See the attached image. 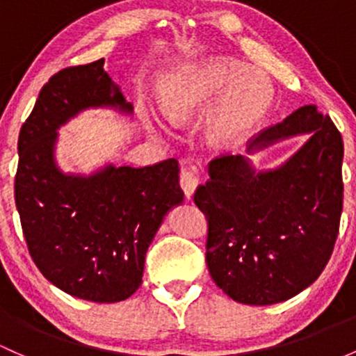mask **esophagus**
Wrapping results in <instances>:
<instances>
[{
    "instance_id": "obj_1",
    "label": "esophagus",
    "mask_w": 356,
    "mask_h": 356,
    "mask_svg": "<svg viewBox=\"0 0 356 356\" xmlns=\"http://www.w3.org/2000/svg\"><path fill=\"white\" fill-rule=\"evenodd\" d=\"M198 183H200V178H198L197 168L183 163L181 164V175H179V185H181L183 192H185L186 197H192L195 190H197Z\"/></svg>"
}]
</instances>
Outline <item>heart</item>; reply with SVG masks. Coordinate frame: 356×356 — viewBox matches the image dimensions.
Here are the masks:
<instances>
[{
	"mask_svg": "<svg viewBox=\"0 0 356 356\" xmlns=\"http://www.w3.org/2000/svg\"><path fill=\"white\" fill-rule=\"evenodd\" d=\"M205 137L216 149L239 146L270 112L275 90L270 79L229 57H209L186 64L164 90V112L186 120L212 102Z\"/></svg>",
	"mask_w": 356,
	"mask_h": 356,
	"instance_id": "heart-1",
	"label": "heart"
}]
</instances>
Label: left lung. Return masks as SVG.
<instances>
[{
  "label": "left lung",
  "instance_id": "left-lung-1",
  "mask_svg": "<svg viewBox=\"0 0 356 356\" xmlns=\"http://www.w3.org/2000/svg\"><path fill=\"white\" fill-rule=\"evenodd\" d=\"M300 134L304 146L275 170L256 171L244 156L212 159L193 195L209 222L210 277L241 304L292 299L331 258L343 209V139L331 118L300 106L258 134L248 152Z\"/></svg>",
  "mask_w": 356,
  "mask_h": 356
}]
</instances>
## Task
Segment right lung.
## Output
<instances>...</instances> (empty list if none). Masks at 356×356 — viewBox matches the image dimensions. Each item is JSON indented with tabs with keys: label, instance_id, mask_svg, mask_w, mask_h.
<instances>
[{
	"label": "right lung",
	"instance_id": "obj_1",
	"mask_svg": "<svg viewBox=\"0 0 356 356\" xmlns=\"http://www.w3.org/2000/svg\"><path fill=\"white\" fill-rule=\"evenodd\" d=\"M103 64L66 67L40 90L18 137L15 202L40 273L72 297L110 304L139 289L149 244L183 192L173 158L144 168L106 164L90 177L59 170L60 125L97 106L132 113Z\"/></svg>",
	"mask_w": 356,
	"mask_h": 356
}]
</instances>
